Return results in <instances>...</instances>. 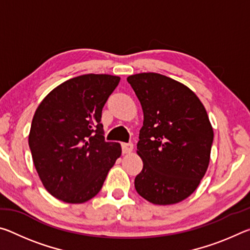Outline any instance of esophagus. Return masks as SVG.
I'll use <instances>...</instances> for the list:
<instances>
[{
    "label": "esophagus",
    "instance_id": "obj_1",
    "mask_svg": "<svg viewBox=\"0 0 250 250\" xmlns=\"http://www.w3.org/2000/svg\"><path fill=\"white\" fill-rule=\"evenodd\" d=\"M132 150H133L132 143H122V152H124L125 154L130 153V152H132Z\"/></svg>",
    "mask_w": 250,
    "mask_h": 250
}]
</instances>
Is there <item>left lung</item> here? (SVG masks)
<instances>
[{
	"label": "left lung",
	"mask_w": 250,
	"mask_h": 250,
	"mask_svg": "<svg viewBox=\"0 0 250 250\" xmlns=\"http://www.w3.org/2000/svg\"><path fill=\"white\" fill-rule=\"evenodd\" d=\"M126 80L143 110L137 145L143 168L134 188L152 204H176L195 191L208 167L214 131L206 109L188 87L164 75Z\"/></svg>",
	"instance_id": "1"
}]
</instances>
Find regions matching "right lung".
<instances>
[{
  "label": "right lung",
  "mask_w": 250,
  "mask_h": 250,
  "mask_svg": "<svg viewBox=\"0 0 250 250\" xmlns=\"http://www.w3.org/2000/svg\"><path fill=\"white\" fill-rule=\"evenodd\" d=\"M120 77L88 74L66 80L33 117L28 145L44 188L65 203L82 204L103 188L121 146L105 142L101 112Z\"/></svg>",
  "instance_id": "add662e5"
}]
</instances>
